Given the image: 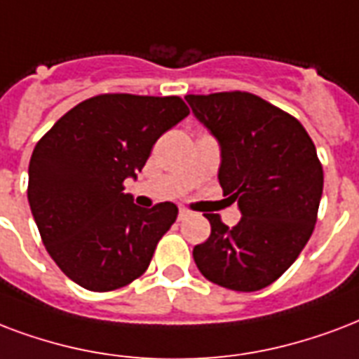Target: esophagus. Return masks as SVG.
<instances>
[{
	"instance_id": "1",
	"label": "esophagus",
	"mask_w": 359,
	"mask_h": 359,
	"mask_svg": "<svg viewBox=\"0 0 359 359\" xmlns=\"http://www.w3.org/2000/svg\"><path fill=\"white\" fill-rule=\"evenodd\" d=\"M191 212L188 209H180L179 210V220H186V218H190Z\"/></svg>"
}]
</instances>
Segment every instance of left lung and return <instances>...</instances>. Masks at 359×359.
I'll return each mask as SVG.
<instances>
[{"label": "left lung", "mask_w": 359, "mask_h": 359, "mask_svg": "<svg viewBox=\"0 0 359 359\" xmlns=\"http://www.w3.org/2000/svg\"><path fill=\"white\" fill-rule=\"evenodd\" d=\"M186 101L220 144L218 180L243 215L233 228L207 215L210 235L194 246V262L224 288H265L313 235L324 188L313 139L299 120L248 92L190 94Z\"/></svg>", "instance_id": "obj_1"}]
</instances>
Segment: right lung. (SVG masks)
<instances>
[{
  "label": "right lung",
  "mask_w": 359,
  "mask_h": 359,
  "mask_svg": "<svg viewBox=\"0 0 359 359\" xmlns=\"http://www.w3.org/2000/svg\"><path fill=\"white\" fill-rule=\"evenodd\" d=\"M190 114L177 95L101 94L41 137L29 160L27 201L46 252L79 286L111 292L149 267L177 220L171 201L141 209L124 194L161 133Z\"/></svg>",
  "instance_id": "obj_1"
}]
</instances>
